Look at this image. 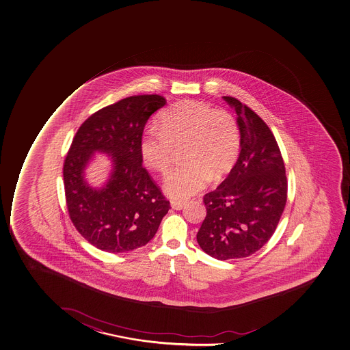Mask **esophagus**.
Wrapping results in <instances>:
<instances>
[{
	"mask_svg": "<svg viewBox=\"0 0 350 350\" xmlns=\"http://www.w3.org/2000/svg\"><path fill=\"white\" fill-rule=\"evenodd\" d=\"M185 204H186L183 202V201H171V207L173 209H176V211H180V209L184 208Z\"/></svg>",
	"mask_w": 350,
	"mask_h": 350,
	"instance_id": "obj_1",
	"label": "esophagus"
}]
</instances>
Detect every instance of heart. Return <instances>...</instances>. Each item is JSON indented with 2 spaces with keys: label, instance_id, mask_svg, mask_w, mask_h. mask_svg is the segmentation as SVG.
I'll use <instances>...</instances> for the list:
<instances>
[{
  "label": "heart",
  "instance_id": "b5f03b06",
  "mask_svg": "<svg viewBox=\"0 0 350 350\" xmlns=\"http://www.w3.org/2000/svg\"><path fill=\"white\" fill-rule=\"evenodd\" d=\"M181 146L185 163L173 167L163 184L164 192L174 200L192 197L211 177H224L234 167L240 154V126L226 110L184 100L163 110L158 126L144 131L139 152L149 169L164 173L174 157V148Z\"/></svg>",
  "mask_w": 350,
  "mask_h": 350
}]
</instances>
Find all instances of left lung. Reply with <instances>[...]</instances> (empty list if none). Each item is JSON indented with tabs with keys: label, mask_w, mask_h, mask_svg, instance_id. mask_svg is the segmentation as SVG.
Listing matches in <instances>:
<instances>
[{
	"label": "left lung",
	"mask_w": 350,
	"mask_h": 350,
	"mask_svg": "<svg viewBox=\"0 0 350 350\" xmlns=\"http://www.w3.org/2000/svg\"><path fill=\"white\" fill-rule=\"evenodd\" d=\"M241 151L232 171L204 197L207 215L197 241L219 260L243 258L258 252L273 235L287 199L283 157L275 136L254 110L232 96Z\"/></svg>",
	"instance_id": "8db88e82"
}]
</instances>
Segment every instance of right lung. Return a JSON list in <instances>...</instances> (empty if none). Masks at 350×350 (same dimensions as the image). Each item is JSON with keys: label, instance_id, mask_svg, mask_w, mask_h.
Here are the masks:
<instances>
[{"label": "right lung", "instance_id": "right-lung-1", "mask_svg": "<svg viewBox=\"0 0 350 350\" xmlns=\"http://www.w3.org/2000/svg\"><path fill=\"white\" fill-rule=\"evenodd\" d=\"M166 105L161 95H135L87 118L64 163L70 219L85 240L111 254L131 252L156 235L169 201L143 166L139 142L150 116ZM95 152L107 154L112 171L103 188L84 179Z\"/></svg>", "mask_w": 350, "mask_h": 350}]
</instances>
